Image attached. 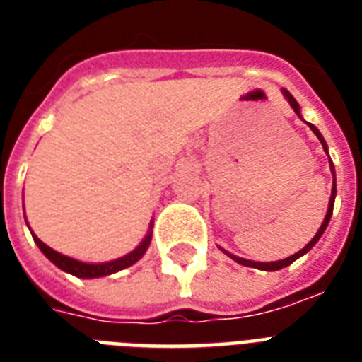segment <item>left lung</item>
Returning <instances> with one entry per match:
<instances>
[{
  "instance_id": "obj_1",
  "label": "left lung",
  "mask_w": 362,
  "mask_h": 362,
  "mask_svg": "<svg viewBox=\"0 0 362 362\" xmlns=\"http://www.w3.org/2000/svg\"><path fill=\"white\" fill-rule=\"evenodd\" d=\"M281 92H284V98H286L287 101H289V105H291V109L295 110V115H297L298 118H300V107H298V103H297V101H295V98H293L291 93L287 92V90H281ZM308 125H310V129H312V131H314V133H315V136H317V139H320L321 144H323V150H325V152L329 153V148H327V142H325V139H323V136H321L320 129H317V127H315V125H312V124H308ZM329 161H331V158H329ZM331 173H332V193H331V201H329V209H327L325 220H323V223H321L320 231L315 233V237L312 238V240H310L308 244H306V246H304L303 250H300V252L293 253L291 257L280 259V261H272V263H257V261H250V259L237 257V255H233V253L226 252V250H223V247H221V252L227 253V255H229V257H231V259H235V261H237L238 264H244V267H252V269H259V270H269V272H272V270L286 269V267H289V264H291L293 261H297L298 257H303L304 253H308L310 250H312V247L315 246V242L320 240L321 235H323V233H325L327 226H329V221H331L332 206H334V197H337V176H334V167H332V161H331Z\"/></svg>"
}]
</instances>
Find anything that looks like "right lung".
Returning <instances> with one entry per match:
<instances>
[{"label":"right lung","instance_id":"right-lung-1","mask_svg":"<svg viewBox=\"0 0 362 362\" xmlns=\"http://www.w3.org/2000/svg\"><path fill=\"white\" fill-rule=\"evenodd\" d=\"M31 237H33L35 244L39 246V250H41L58 269L64 270V272H69V274L76 276V278H101V276L115 274L118 270H124L127 269V267H131V264H135L136 261L146 253L148 246H150V240H152V223H150V231H148V235L144 237V240H142L133 252H129L127 255H124V257L120 259L109 261V263H82V261L67 257L64 253H58L56 250H52V247H48L47 244L42 240H39L33 233H31Z\"/></svg>","mask_w":362,"mask_h":362}]
</instances>
